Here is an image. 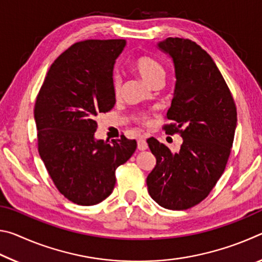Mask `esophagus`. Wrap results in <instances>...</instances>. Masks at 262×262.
I'll list each match as a JSON object with an SVG mask.
<instances>
[{
	"mask_svg": "<svg viewBox=\"0 0 262 262\" xmlns=\"http://www.w3.org/2000/svg\"><path fill=\"white\" fill-rule=\"evenodd\" d=\"M137 149L139 150H147L148 149V143L143 136L139 137V140H137Z\"/></svg>",
	"mask_w": 262,
	"mask_h": 262,
	"instance_id": "1",
	"label": "esophagus"
}]
</instances>
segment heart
Here are the masks:
<instances>
[{"label":"heart","instance_id":"heart-1","mask_svg":"<svg viewBox=\"0 0 262 262\" xmlns=\"http://www.w3.org/2000/svg\"><path fill=\"white\" fill-rule=\"evenodd\" d=\"M132 69L149 85H152L157 81H163L164 75H165L163 66L150 56H141L136 59L133 62ZM113 90L117 96L120 94V79L118 76H114L113 78ZM136 119L137 120H144L145 117L139 115Z\"/></svg>","mask_w":262,"mask_h":262}]
</instances>
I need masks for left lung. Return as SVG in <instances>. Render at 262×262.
Segmentation results:
<instances>
[{"label":"left lung","mask_w":262,"mask_h":262,"mask_svg":"<svg viewBox=\"0 0 262 262\" xmlns=\"http://www.w3.org/2000/svg\"><path fill=\"white\" fill-rule=\"evenodd\" d=\"M157 46L173 61L176 86L166 118L167 134L179 133L180 150L172 152L154 137L147 140L156 166L148 192L171 210L192 208L208 196L223 174L231 152L237 110L214 60L189 39L167 38Z\"/></svg>","instance_id":"1"}]
</instances>
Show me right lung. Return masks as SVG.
Instances as JSON below:
<instances>
[{
  "label": "right lung",
  "instance_id": "1",
  "mask_svg": "<svg viewBox=\"0 0 262 262\" xmlns=\"http://www.w3.org/2000/svg\"><path fill=\"white\" fill-rule=\"evenodd\" d=\"M123 39L74 43L53 62L34 105L38 150L53 183L69 201L94 206L113 192L115 170L136 141L95 139L96 119L113 108V68Z\"/></svg>",
  "mask_w": 262,
  "mask_h": 262
}]
</instances>
